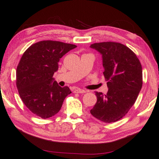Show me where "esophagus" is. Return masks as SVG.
Masks as SVG:
<instances>
[{"label": "esophagus", "mask_w": 159, "mask_h": 159, "mask_svg": "<svg viewBox=\"0 0 159 159\" xmlns=\"http://www.w3.org/2000/svg\"><path fill=\"white\" fill-rule=\"evenodd\" d=\"M73 92H74V93H86V91H84V90L80 89H75Z\"/></svg>", "instance_id": "1"}]
</instances>
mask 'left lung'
<instances>
[{
    "instance_id": "left-lung-1",
    "label": "left lung",
    "mask_w": 159,
    "mask_h": 159,
    "mask_svg": "<svg viewBox=\"0 0 159 159\" xmlns=\"http://www.w3.org/2000/svg\"><path fill=\"white\" fill-rule=\"evenodd\" d=\"M102 57L103 75L108 93L95 92L97 102L91 113L104 123L122 118L136 101L142 88L141 64L134 52L119 43L103 42L91 45Z\"/></svg>"
}]
</instances>
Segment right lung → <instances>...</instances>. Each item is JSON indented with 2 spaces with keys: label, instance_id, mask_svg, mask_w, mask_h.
<instances>
[{
  "label": "right lung",
  "instance_id": "1",
  "mask_svg": "<svg viewBox=\"0 0 159 159\" xmlns=\"http://www.w3.org/2000/svg\"><path fill=\"white\" fill-rule=\"evenodd\" d=\"M73 44L43 41L33 44L24 52L16 69V86L23 102L32 113L48 118L59 112L66 97L71 91L61 87L54 78L60 58Z\"/></svg>",
  "mask_w": 159,
  "mask_h": 159
}]
</instances>
